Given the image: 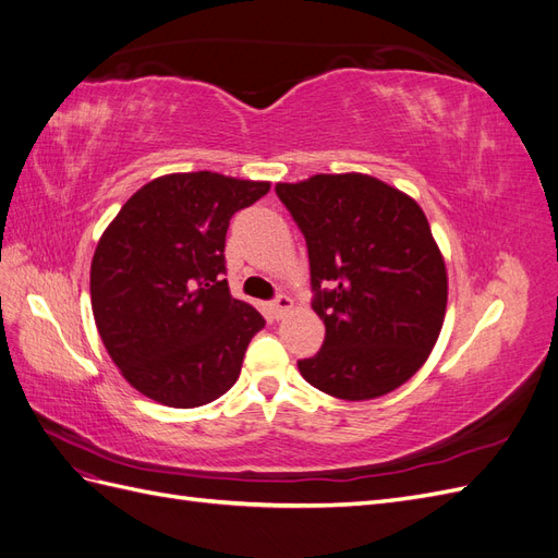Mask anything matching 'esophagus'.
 <instances>
[{"instance_id": "obj_1", "label": "esophagus", "mask_w": 558, "mask_h": 558, "mask_svg": "<svg viewBox=\"0 0 558 558\" xmlns=\"http://www.w3.org/2000/svg\"><path fill=\"white\" fill-rule=\"evenodd\" d=\"M269 310H272L275 318H283L286 314L293 310V300L289 295H277V300L272 302V307H269Z\"/></svg>"}]
</instances>
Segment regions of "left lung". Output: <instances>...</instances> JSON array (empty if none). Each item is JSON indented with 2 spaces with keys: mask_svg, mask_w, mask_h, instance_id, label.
<instances>
[{
  "mask_svg": "<svg viewBox=\"0 0 558 558\" xmlns=\"http://www.w3.org/2000/svg\"><path fill=\"white\" fill-rule=\"evenodd\" d=\"M310 253L312 307L326 340L298 361L342 400L391 393L426 363L447 310V269L416 202L367 174L277 183Z\"/></svg>",
  "mask_w": 558,
  "mask_h": 558,
  "instance_id": "left-lung-1",
  "label": "left lung"
}]
</instances>
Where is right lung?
<instances>
[{
	"label": "right lung",
	"instance_id": "1",
	"mask_svg": "<svg viewBox=\"0 0 558 558\" xmlns=\"http://www.w3.org/2000/svg\"><path fill=\"white\" fill-rule=\"evenodd\" d=\"M267 191V181L216 172L165 174L142 185L99 238L95 324L111 361L146 398L189 410L238 381L265 318L230 295L226 232Z\"/></svg>",
	"mask_w": 558,
	"mask_h": 558
}]
</instances>
